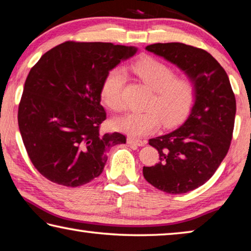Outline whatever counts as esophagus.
<instances>
[{"mask_svg":"<svg viewBox=\"0 0 251 251\" xmlns=\"http://www.w3.org/2000/svg\"><path fill=\"white\" fill-rule=\"evenodd\" d=\"M127 143L130 144V145H136V146H144L146 144L145 141H141V139L137 138H133V137H128L127 138Z\"/></svg>","mask_w":251,"mask_h":251,"instance_id":"1","label":"esophagus"}]
</instances>
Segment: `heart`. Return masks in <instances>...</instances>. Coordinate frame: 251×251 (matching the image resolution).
I'll use <instances>...</instances> for the list:
<instances>
[{"mask_svg": "<svg viewBox=\"0 0 251 251\" xmlns=\"http://www.w3.org/2000/svg\"><path fill=\"white\" fill-rule=\"evenodd\" d=\"M131 70L154 93L143 112H129L114 121V127L131 136H144L159 128L160 122L169 127L188 114L195 101L196 86L192 77L176 76L172 66L151 57L138 59ZM126 74L121 67L110 70L101 84V100L109 109L120 112L125 107Z\"/></svg>", "mask_w": 251, "mask_h": 251, "instance_id": "heart-1", "label": "heart"}]
</instances>
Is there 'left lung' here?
Returning <instances> with one entry per match:
<instances>
[{
    "label": "left lung",
    "mask_w": 251,
    "mask_h": 251,
    "mask_svg": "<svg viewBox=\"0 0 251 251\" xmlns=\"http://www.w3.org/2000/svg\"><path fill=\"white\" fill-rule=\"evenodd\" d=\"M148 52L164 57L192 77L195 103L184 124L150 139L159 161L143 168L145 179L168 194H185L205 184L230 147L236 99L223 66L206 52L182 43H156Z\"/></svg>",
    "instance_id": "1"
}]
</instances>
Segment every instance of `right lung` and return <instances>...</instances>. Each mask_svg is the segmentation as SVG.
I'll return each mask as SVG.
<instances>
[{"label":"right lung","mask_w":251,"mask_h":251,"mask_svg":"<svg viewBox=\"0 0 251 251\" xmlns=\"http://www.w3.org/2000/svg\"><path fill=\"white\" fill-rule=\"evenodd\" d=\"M133 46L69 41L42 56L26 77L18 121L27 155L41 175L78 187L103 173L121 133H100L106 120L100 88L108 72L136 53Z\"/></svg>","instance_id":"add662e5"}]
</instances>
